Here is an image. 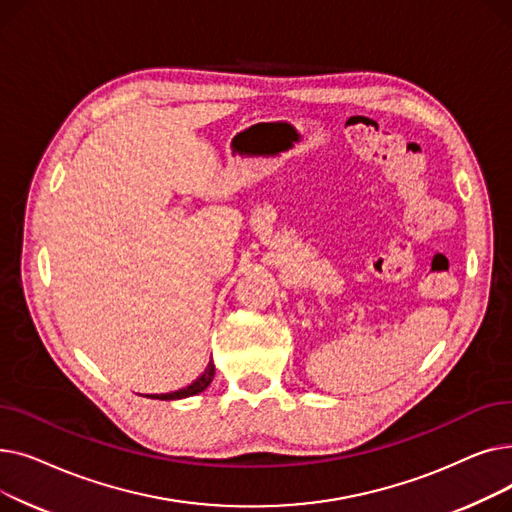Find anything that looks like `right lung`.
<instances>
[{
	"label": "right lung",
	"instance_id": "1",
	"mask_svg": "<svg viewBox=\"0 0 512 512\" xmlns=\"http://www.w3.org/2000/svg\"><path fill=\"white\" fill-rule=\"evenodd\" d=\"M213 375H215V365H213V361H209L207 369L199 375V378H197L193 384H188L186 388H180V390H176V392H168V394H153L151 398H159V400H180V398L195 396V394H199V392L207 390V386L213 382Z\"/></svg>",
	"mask_w": 512,
	"mask_h": 512
}]
</instances>
